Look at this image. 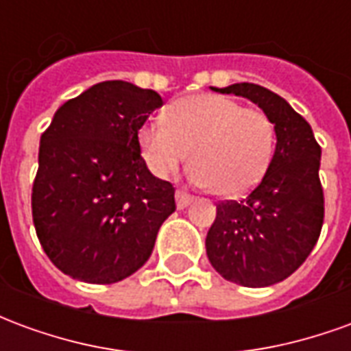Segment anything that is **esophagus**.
I'll return each mask as SVG.
<instances>
[{"label": "esophagus", "instance_id": "34e87169", "mask_svg": "<svg viewBox=\"0 0 351 351\" xmlns=\"http://www.w3.org/2000/svg\"><path fill=\"white\" fill-rule=\"evenodd\" d=\"M191 201H193V195H190V193H186V191L182 190L176 191V206H178V208H186Z\"/></svg>", "mask_w": 351, "mask_h": 351}]
</instances>
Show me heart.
I'll list each match as a JSON object with an SVG mask.
<instances>
[{"label": "heart", "mask_w": 351, "mask_h": 351, "mask_svg": "<svg viewBox=\"0 0 351 351\" xmlns=\"http://www.w3.org/2000/svg\"><path fill=\"white\" fill-rule=\"evenodd\" d=\"M148 169L165 178L190 158L191 178L218 197H237L263 178L274 152V125L261 108L237 99L197 93L175 101L165 122L138 130Z\"/></svg>", "instance_id": "1"}]
</instances>
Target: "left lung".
I'll use <instances>...</instances> for the list:
<instances>
[{"label": "left lung", "mask_w": 351, "mask_h": 351, "mask_svg": "<svg viewBox=\"0 0 351 351\" xmlns=\"http://www.w3.org/2000/svg\"><path fill=\"white\" fill-rule=\"evenodd\" d=\"M214 90L256 103L274 123L276 148L261 182L246 197L216 205L206 256L229 282L272 286L304 263L322 233V148L310 123L271 90L252 82Z\"/></svg>", "instance_id": "1"}]
</instances>
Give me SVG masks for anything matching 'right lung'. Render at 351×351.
Returning a JSON list of instances; mask_svg holds the SVG:
<instances>
[{
	"label": "right lung",
	"instance_id": "add662e5",
	"mask_svg": "<svg viewBox=\"0 0 351 351\" xmlns=\"http://www.w3.org/2000/svg\"><path fill=\"white\" fill-rule=\"evenodd\" d=\"M160 93L105 80L58 108L41 135L32 214L43 250L64 274L114 284L148 261L175 188L148 171L138 130Z\"/></svg>",
	"mask_w": 351,
	"mask_h": 351
}]
</instances>
